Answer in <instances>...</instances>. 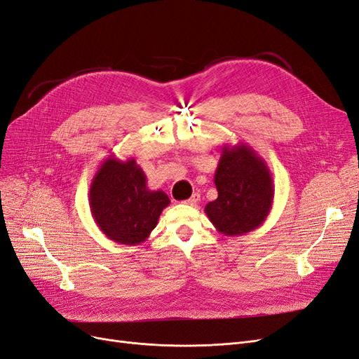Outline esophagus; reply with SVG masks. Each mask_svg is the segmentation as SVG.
<instances>
[{
    "label": "esophagus",
    "mask_w": 359,
    "mask_h": 359,
    "mask_svg": "<svg viewBox=\"0 0 359 359\" xmlns=\"http://www.w3.org/2000/svg\"><path fill=\"white\" fill-rule=\"evenodd\" d=\"M200 200H201V196H200V194H194L189 200L187 201V204H189V205H196L198 203H200Z\"/></svg>",
    "instance_id": "esophagus-1"
}]
</instances>
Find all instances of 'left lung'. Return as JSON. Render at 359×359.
Listing matches in <instances>:
<instances>
[{"instance_id": "1", "label": "left lung", "mask_w": 359, "mask_h": 359, "mask_svg": "<svg viewBox=\"0 0 359 359\" xmlns=\"http://www.w3.org/2000/svg\"><path fill=\"white\" fill-rule=\"evenodd\" d=\"M215 184L219 195L204 211L217 232L245 235L268 219L275 195L272 175L266 161L247 143L223 144Z\"/></svg>"}]
</instances>
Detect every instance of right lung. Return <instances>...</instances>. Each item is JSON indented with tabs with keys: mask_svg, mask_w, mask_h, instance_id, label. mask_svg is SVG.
Listing matches in <instances>:
<instances>
[{
	"mask_svg": "<svg viewBox=\"0 0 359 359\" xmlns=\"http://www.w3.org/2000/svg\"><path fill=\"white\" fill-rule=\"evenodd\" d=\"M88 203L93 219L108 240L137 245L148 240L170 198L148 188L135 158L123 161L111 154L91 179Z\"/></svg>",
	"mask_w": 359,
	"mask_h": 359,
	"instance_id": "right-lung-1",
	"label": "right lung"
}]
</instances>
